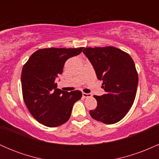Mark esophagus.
Masks as SVG:
<instances>
[{
	"mask_svg": "<svg viewBox=\"0 0 159 159\" xmlns=\"http://www.w3.org/2000/svg\"><path fill=\"white\" fill-rule=\"evenodd\" d=\"M82 96H83V97L84 98H90L92 96V95L90 93H82Z\"/></svg>",
	"mask_w": 159,
	"mask_h": 159,
	"instance_id": "obj_1",
	"label": "esophagus"
}]
</instances>
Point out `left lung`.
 I'll return each mask as SVG.
<instances>
[{"instance_id": "obj_1", "label": "left lung", "mask_w": 159, "mask_h": 159, "mask_svg": "<svg viewBox=\"0 0 159 159\" xmlns=\"http://www.w3.org/2000/svg\"><path fill=\"white\" fill-rule=\"evenodd\" d=\"M105 94L94 96L97 107L90 111L93 119L105 124L121 120L134 103L138 84L135 65L129 54L115 47L85 48Z\"/></svg>"}]
</instances>
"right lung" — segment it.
I'll use <instances>...</instances> for the list:
<instances>
[{
    "mask_svg": "<svg viewBox=\"0 0 159 159\" xmlns=\"http://www.w3.org/2000/svg\"><path fill=\"white\" fill-rule=\"evenodd\" d=\"M82 49H39L23 66L24 101L32 116L45 126L57 127L68 121L74 104L81 99V91L69 93L57 89L55 79L63 72L65 62L81 54Z\"/></svg>",
    "mask_w": 159,
    "mask_h": 159,
    "instance_id": "1",
    "label": "right lung"
}]
</instances>
